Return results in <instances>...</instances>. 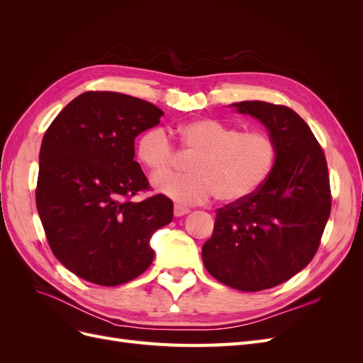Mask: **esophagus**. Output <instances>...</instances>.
Here are the masks:
<instances>
[{
    "instance_id": "esophagus-1",
    "label": "esophagus",
    "mask_w": 363,
    "mask_h": 363,
    "mask_svg": "<svg viewBox=\"0 0 363 363\" xmlns=\"http://www.w3.org/2000/svg\"><path fill=\"white\" fill-rule=\"evenodd\" d=\"M191 211L188 207H184L182 204H175L174 206V215L175 216H183V215H188Z\"/></svg>"
}]
</instances>
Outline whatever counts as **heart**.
Returning a JSON list of instances; mask_svg holds the SVG:
<instances>
[{"mask_svg":"<svg viewBox=\"0 0 363 363\" xmlns=\"http://www.w3.org/2000/svg\"><path fill=\"white\" fill-rule=\"evenodd\" d=\"M172 133L186 155L191 172L155 179L159 192L184 203H204L215 196L224 204L244 201L268 182L277 162V144L259 130L242 131L212 118L179 124ZM136 157L150 175L172 168L175 150L162 128H151L138 139Z\"/></svg>","mask_w":363,"mask_h":363,"instance_id":"heart-1","label":"heart"}]
</instances>
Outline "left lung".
I'll use <instances>...</instances> for the list:
<instances>
[{"label":"left lung","instance_id":"obj_1","mask_svg":"<svg viewBox=\"0 0 363 363\" xmlns=\"http://www.w3.org/2000/svg\"><path fill=\"white\" fill-rule=\"evenodd\" d=\"M233 106L268 128L277 162L256 194L218 208L201 256L218 281L257 292L289 280L316 255L330 216V180L321 145L292 108L265 101Z\"/></svg>","mask_w":363,"mask_h":363}]
</instances>
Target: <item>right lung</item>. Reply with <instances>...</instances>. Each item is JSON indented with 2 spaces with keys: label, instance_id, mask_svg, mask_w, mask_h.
<instances>
[{
  "label": "right lung",
  "instance_id": "1",
  "mask_svg": "<svg viewBox=\"0 0 363 363\" xmlns=\"http://www.w3.org/2000/svg\"><path fill=\"white\" fill-rule=\"evenodd\" d=\"M159 107L124 94L89 91L45 131L36 206L52 255L75 276L118 286L155 259L151 235L172 219L162 194L133 201L150 183L135 160V138L156 127Z\"/></svg>",
  "mask_w": 363,
  "mask_h": 363
}]
</instances>
